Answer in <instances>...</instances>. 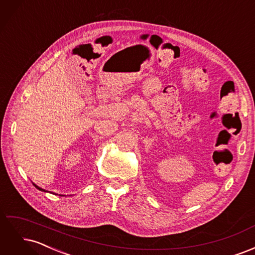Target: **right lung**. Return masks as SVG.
<instances>
[{
    "label": "right lung",
    "mask_w": 255,
    "mask_h": 255,
    "mask_svg": "<svg viewBox=\"0 0 255 255\" xmlns=\"http://www.w3.org/2000/svg\"><path fill=\"white\" fill-rule=\"evenodd\" d=\"M34 186H35V187H36L37 189H39V190H41V191H45L44 189H42V188H40V187H38V186H37V185H35V184H34Z\"/></svg>",
    "instance_id": "add662e5"
}]
</instances>
